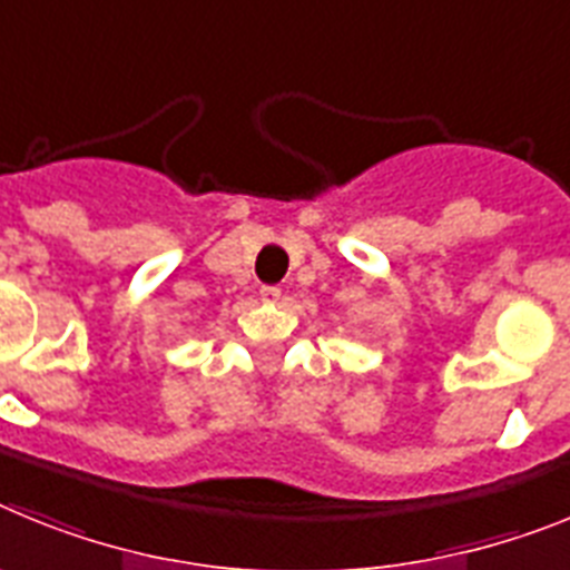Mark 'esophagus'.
I'll return each instance as SVG.
<instances>
[{"label":"esophagus","mask_w":570,"mask_h":570,"mask_svg":"<svg viewBox=\"0 0 570 570\" xmlns=\"http://www.w3.org/2000/svg\"><path fill=\"white\" fill-rule=\"evenodd\" d=\"M261 298L278 301L281 298V286H261Z\"/></svg>","instance_id":"1"}]
</instances>
